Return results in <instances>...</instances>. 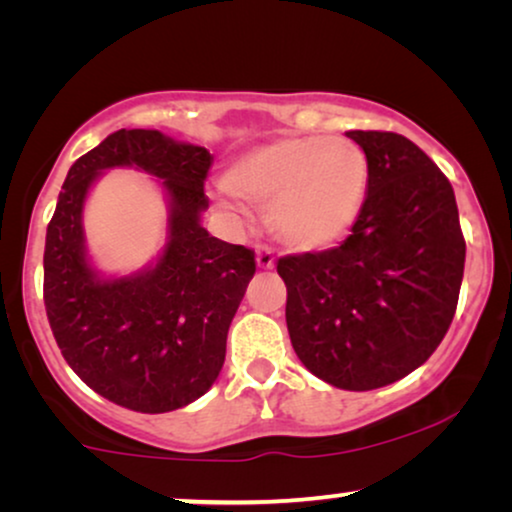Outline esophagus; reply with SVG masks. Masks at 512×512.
<instances>
[{"instance_id":"esophagus-1","label":"esophagus","mask_w":512,"mask_h":512,"mask_svg":"<svg viewBox=\"0 0 512 512\" xmlns=\"http://www.w3.org/2000/svg\"><path fill=\"white\" fill-rule=\"evenodd\" d=\"M256 263H258V268H263V270L275 268V254H272V249L268 247V244H258L256 247Z\"/></svg>"}]
</instances>
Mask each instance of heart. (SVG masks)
<instances>
[{"label": "heart", "mask_w": 512, "mask_h": 512, "mask_svg": "<svg viewBox=\"0 0 512 512\" xmlns=\"http://www.w3.org/2000/svg\"><path fill=\"white\" fill-rule=\"evenodd\" d=\"M370 163L354 139L296 135L258 144L226 170V200L268 206V226L291 249L338 242L363 212Z\"/></svg>", "instance_id": "heart-1"}]
</instances>
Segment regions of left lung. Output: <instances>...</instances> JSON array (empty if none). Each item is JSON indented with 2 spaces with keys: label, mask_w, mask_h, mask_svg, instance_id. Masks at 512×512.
I'll return each mask as SVG.
<instances>
[{
  "label": "left lung",
  "mask_w": 512,
  "mask_h": 512,
  "mask_svg": "<svg viewBox=\"0 0 512 512\" xmlns=\"http://www.w3.org/2000/svg\"><path fill=\"white\" fill-rule=\"evenodd\" d=\"M368 195L340 247L282 256L286 326L298 359L349 391L387 387L422 366L450 328L466 240L450 179L408 137L352 130Z\"/></svg>",
  "instance_id": "8db88e82"
}]
</instances>
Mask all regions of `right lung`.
I'll use <instances>...</instances> for the list:
<instances>
[{
  "label": "right lung",
  "mask_w": 512,
  "mask_h": 512,
  "mask_svg": "<svg viewBox=\"0 0 512 512\" xmlns=\"http://www.w3.org/2000/svg\"><path fill=\"white\" fill-rule=\"evenodd\" d=\"M107 166H137L164 179L171 237L151 271L100 280L85 261L80 212ZM212 156L158 130H116L69 167L46 230L44 305L62 356L111 403L170 412L212 387L226 359L230 321L256 272L254 251L200 226Z\"/></svg>",
  "instance_id": "1"
}]
</instances>
